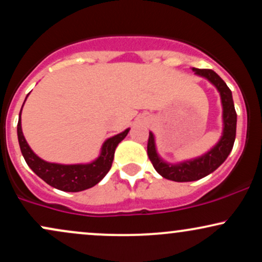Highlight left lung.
I'll return each mask as SVG.
<instances>
[{
	"instance_id": "8db88e82",
	"label": "left lung",
	"mask_w": 262,
	"mask_h": 262,
	"mask_svg": "<svg viewBox=\"0 0 262 262\" xmlns=\"http://www.w3.org/2000/svg\"><path fill=\"white\" fill-rule=\"evenodd\" d=\"M194 74L206 77L213 83L221 93L222 104H223V137L219 143L210 151L201 158L191 161L181 162L179 165H169L159 158L155 149L154 135L149 133L148 139V156L151 161L154 169L165 179L176 182L196 181L202 177L209 175L225 161L228 155L233 149L236 134V112L234 108L233 96L227 83L221 79V76L210 69H196L193 68Z\"/></svg>"
}]
</instances>
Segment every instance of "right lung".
<instances>
[{"label":"right lung","mask_w":262,"mask_h":262,"mask_svg":"<svg viewBox=\"0 0 262 262\" xmlns=\"http://www.w3.org/2000/svg\"><path fill=\"white\" fill-rule=\"evenodd\" d=\"M128 132L129 129H125L123 133L114 135V137L104 141L101 155L98 156L97 160L91 162V164L60 165L41 160L32 151L25 137H23L22 127H20V112L17 125L18 141H19L20 151H22L27 165L48 185L65 192L83 191V189L91 188L95 185H97L110 171L114 158V150H116L117 145L127 137Z\"/></svg>","instance_id":"obj_1"}]
</instances>
